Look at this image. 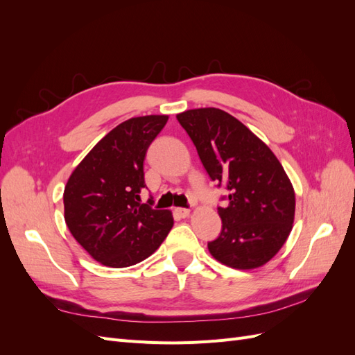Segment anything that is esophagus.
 I'll use <instances>...</instances> for the list:
<instances>
[{"label":"esophagus","instance_id":"obj_1","mask_svg":"<svg viewBox=\"0 0 355 355\" xmlns=\"http://www.w3.org/2000/svg\"><path fill=\"white\" fill-rule=\"evenodd\" d=\"M173 213L176 214L178 218H187V216H189V209H184V207H176V209L173 210Z\"/></svg>","mask_w":355,"mask_h":355}]
</instances>
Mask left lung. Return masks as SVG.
I'll use <instances>...</instances> for the list:
<instances>
[{
	"label": "left lung",
	"instance_id": "left-lung-1",
	"mask_svg": "<svg viewBox=\"0 0 355 355\" xmlns=\"http://www.w3.org/2000/svg\"><path fill=\"white\" fill-rule=\"evenodd\" d=\"M178 121L196 145L210 179L225 188L219 237L207 243L220 263L262 266L286 243L295 219V191L283 166L259 137L218 108L189 110Z\"/></svg>",
	"mask_w": 355,
	"mask_h": 355
}]
</instances>
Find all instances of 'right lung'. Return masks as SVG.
<instances>
[{"label": "right lung", "mask_w": 355, "mask_h": 355, "mask_svg": "<svg viewBox=\"0 0 355 355\" xmlns=\"http://www.w3.org/2000/svg\"><path fill=\"white\" fill-rule=\"evenodd\" d=\"M167 115L130 118L106 135L72 171L63 192L65 222L84 250L111 268L142 262L173 227L168 210L141 201L144 161Z\"/></svg>", "instance_id": "obj_1"}]
</instances>
